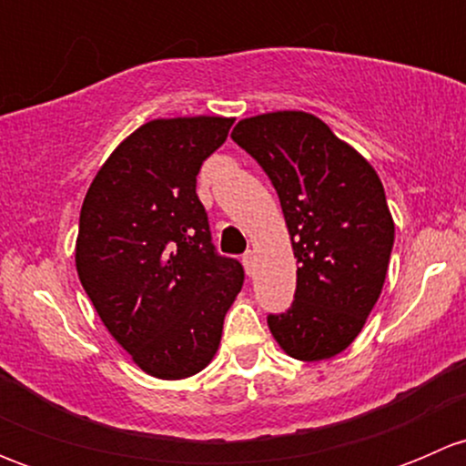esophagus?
<instances>
[{
  "mask_svg": "<svg viewBox=\"0 0 466 466\" xmlns=\"http://www.w3.org/2000/svg\"><path fill=\"white\" fill-rule=\"evenodd\" d=\"M241 261H243V266H246V272H248V275H250V272H252V263H255V252L248 250L246 255L241 257Z\"/></svg>",
  "mask_w": 466,
  "mask_h": 466,
  "instance_id": "esophagus-1",
  "label": "esophagus"
}]
</instances>
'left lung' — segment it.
<instances>
[{
    "mask_svg": "<svg viewBox=\"0 0 466 466\" xmlns=\"http://www.w3.org/2000/svg\"><path fill=\"white\" fill-rule=\"evenodd\" d=\"M232 139L270 177L298 259L295 299L268 327L298 360H324L354 342L377 304L394 243L372 164L309 112L238 121Z\"/></svg>",
    "mask_w": 466,
    "mask_h": 466,
    "instance_id": "1",
    "label": "left lung"
}]
</instances>
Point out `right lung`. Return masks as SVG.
Returning a JSON list of instances; mask_svg holds the SVG:
<instances>
[{
	"label": "right lung",
	"mask_w": 466,
	"mask_h": 466,
	"mask_svg": "<svg viewBox=\"0 0 466 466\" xmlns=\"http://www.w3.org/2000/svg\"><path fill=\"white\" fill-rule=\"evenodd\" d=\"M234 119H155L115 148L81 207L76 270L98 318L155 379H187L218 350L243 266L211 243L196 176Z\"/></svg>",
	"instance_id": "1"
}]
</instances>
